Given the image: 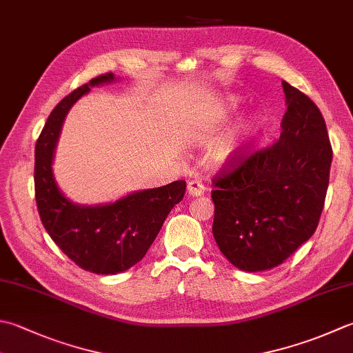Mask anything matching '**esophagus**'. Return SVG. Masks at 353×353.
Segmentation results:
<instances>
[{"instance_id":"esophagus-1","label":"esophagus","mask_w":353,"mask_h":353,"mask_svg":"<svg viewBox=\"0 0 353 353\" xmlns=\"http://www.w3.org/2000/svg\"><path fill=\"white\" fill-rule=\"evenodd\" d=\"M205 185L199 181H191L188 182V194L192 197H199V196H203L205 194Z\"/></svg>"}]
</instances>
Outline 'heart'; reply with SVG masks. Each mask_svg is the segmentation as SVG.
Returning a JSON list of instances; mask_svg holds the SVG:
<instances>
[{"label": "heart", "instance_id": "1", "mask_svg": "<svg viewBox=\"0 0 353 353\" xmlns=\"http://www.w3.org/2000/svg\"><path fill=\"white\" fill-rule=\"evenodd\" d=\"M232 107H234V103L231 102V103H230V108H232ZM257 131H259V121H257V119L248 121V122L245 123L243 130H241V139H240L239 142L228 143V145H225V147H222V148L219 150V156H217L219 162H220V163H228V162L234 161V159H236V157L239 156L241 147H243V145H245L248 141H250L251 137H252L255 133H257Z\"/></svg>", "mask_w": 353, "mask_h": 353}]
</instances>
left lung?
Masks as SVG:
<instances>
[{
  "label": "left lung",
  "instance_id": "obj_1",
  "mask_svg": "<svg viewBox=\"0 0 353 353\" xmlns=\"http://www.w3.org/2000/svg\"><path fill=\"white\" fill-rule=\"evenodd\" d=\"M281 134L266 148L240 153L212 179V236L246 272L281 265L312 237L321 216L332 147L319 107L281 82Z\"/></svg>",
  "mask_w": 353,
  "mask_h": 353
}]
</instances>
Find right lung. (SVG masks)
I'll return each instance as SVG.
<instances>
[{
    "label": "right lung",
    "instance_id": "right-lung-1",
    "mask_svg": "<svg viewBox=\"0 0 353 353\" xmlns=\"http://www.w3.org/2000/svg\"><path fill=\"white\" fill-rule=\"evenodd\" d=\"M113 81V73L101 74L65 96L48 116L34 148V197L41 222L68 259L102 275L123 272L143 259L186 190L185 181H176L96 206L73 203L59 191L52 162L64 117L90 88Z\"/></svg>",
    "mask_w": 353,
    "mask_h": 353
}]
</instances>
